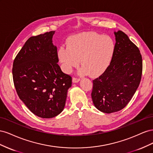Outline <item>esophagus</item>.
<instances>
[{"instance_id":"esophagus-1","label":"esophagus","mask_w":153,"mask_h":153,"mask_svg":"<svg viewBox=\"0 0 153 153\" xmlns=\"http://www.w3.org/2000/svg\"><path fill=\"white\" fill-rule=\"evenodd\" d=\"M80 78H75V77H73L72 79L73 83H78V82H80Z\"/></svg>"}]
</instances>
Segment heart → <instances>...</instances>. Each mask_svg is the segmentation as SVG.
Segmentation results:
<instances>
[{"label":"heart","mask_w":153,"mask_h":153,"mask_svg":"<svg viewBox=\"0 0 153 153\" xmlns=\"http://www.w3.org/2000/svg\"><path fill=\"white\" fill-rule=\"evenodd\" d=\"M114 52L115 44L109 36L87 32L71 36L68 47L59 48L58 57L66 73H71L80 60V73L96 77L108 68Z\"/></svg>","instance_id":"obj_1"}]
</instances>
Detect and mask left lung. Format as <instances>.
Returning <instances> with one entry per match:
<instances>
[{
  "instance_id": "left-lung-1",
  "label": "left lung",
  "mask_w": 153,
  "mask_h": 153,
  "mask_svg": "<svg viewBox=\"0 0 153 153\" xmlns=\"http://www.w3.org/2000/svg\"><path fill=\"white\" fill-rule=\"evenodd\" d=\"M115 52L109 66L93 80L91 93L95 107L110 114L122 110L138 87L142 73L140 50L121 30L114 32Z\"/></svg>"
}]
</instances>
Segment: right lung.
<instances>
[{
	"label": "right lung",
	"instance_id": "1",
	"mask_svg": "<svg viewBox=\"0 0 153 153\" xmlns=\"http://www.w3.org/2000/svg\"><path fill=\"white\" fill-rule=\"evenodd\" d=\"M54 34L50 31L30 37L14 60L12 70L20 99L34 115L45 119L62 112L72 84L71 77L57 64Z\"/></svg>",
	"mask_w": 153,
	"mask_h": 153
}]
</instances>
